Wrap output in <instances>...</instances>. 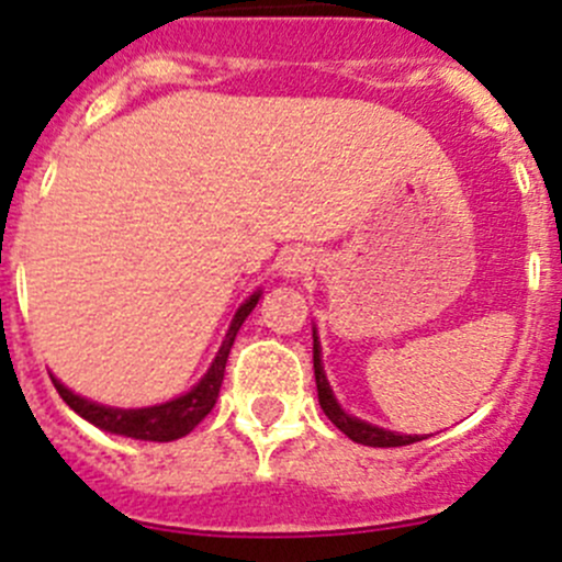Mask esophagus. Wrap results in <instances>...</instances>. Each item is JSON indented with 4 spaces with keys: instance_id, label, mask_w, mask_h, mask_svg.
Masks as SVG:
<instances>
[{
    "instance_id": "esophagus-1",
    "label": "esophagus",
    "mask_w": 562,
    "mask_h": 562,
    "mask_svg": "<svg viewBox=\"0 0 562 562\" xmlns=\"http://www.w3.org/2000/svg\"><path fill=\"white\" fill-rule=\"evenodd\" d=\"M280 269L282 277H288V280H299V277H304L313 269V255H310L307 249H291V252L282 258Z\"/></svg>"
}]
</instances>
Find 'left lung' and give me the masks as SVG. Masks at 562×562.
<instances>
[{
	"label": "left lung",
	"instance_id": "left-lung-1",
	"mask_svg": "<svg viewBox=\"0 0 562 562\" xmlns=\"http://www.w3.org/2000/svg\"><path fill=\"white\" fill-rule=\"evenodd\" d=\"M313 368H315V386H318V403L324 408L326 417L346 434L351 442L357 445H368V448H403V445H414L419 442V434H397V431H386V428L373 426V423H364V419L353 417L348 414L346 408L337 403L335 392H331L329 379H326V370H324V359H321V340H318V331L313 326Z\"/></svg>",
	"mask_w": 562,
	"mask_h": 562
}]
</instances>
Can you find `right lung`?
I'll return each mask as SVG.
<instances>
[{
  "label": "right lung",
  "mask_w": 562,
  "mask_h": 562,
  "mask_svg": "<svg viewBox=\"0 0 562 562\" xmlns=\"http://www.w3.org/2000/svg\"><path fill=\"white\" fill-rule=\"evenodd\" d=\"M263 291H255L252 296L244 299L241 307L233 315L231 326L225 331V340H222L220 351L211 359L209 370L203 373V379L187 390L183 395L172 397V401L156 403V406H143V408H117V406H103V403L90 401V397L76 395L74 390L63 384L57 375H52L54 386H57L59 397L74 408L79 417H85L87 423H92L95 428L106 434H117V437L128 439H143V442H172V439H181L198 426L200 419L214 408L216 397H220L222 379H225V364L227 353H231L233 340H236L238 329L247 321V315L258 307Z\"/></svg>",
  "instance_id": "obj_1"
}]
</instances>
